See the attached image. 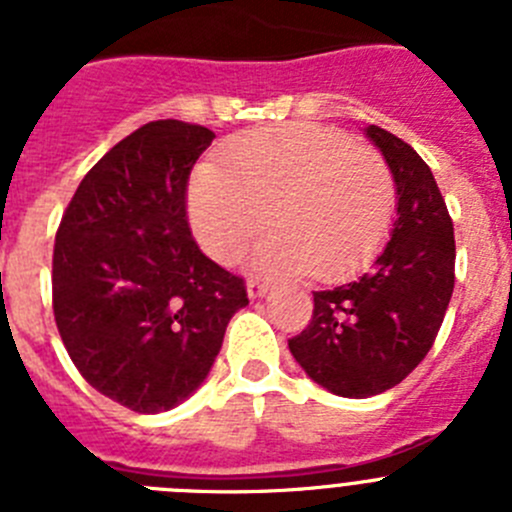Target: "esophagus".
<instances>
[{
	"instance_id": "34e87169",
	"label": "esophagus",
	"mask_w": 512,
	"mask_h": 512,
	"mask_svg": "<svg viewBox=\"0 0 512 512\" xmlns=\"http://www.w3.org/2000/svg\"><path fill=\"white\" fill-rule=\"evenodd\" d=\"M246 289H248V297H251V300H256V297H264L266 292H269V284L261 282V279L251 277L246 282Z\"/></svg>"
}]
</instances>
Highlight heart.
Segmentation results:
<instances>
[{"label": "heart", "instance_id": "b5f03b06", "mask_svg": "<svg viewBox=\"0 0 512 512\" xmlns=\"http://www.w3.org/2000/svg\"><path fill=\"white\" fill-rule=\"evenodd\" d=\"M277 233L256 251L271 274L336 279L382 246L395 215V176L374 148L315 122L259 128L197 171L189 217L220 264L241 261L261 230Z\"/></svg>", "mask_w": 512, "mask_h": 512}]
</instances>
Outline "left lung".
<instances>
[{"label":"left lung","mask_w":512,"mask_h":512,"mask_svg":"<svg viewBox=\"0 0 512 512\" xmlns=\"http://www.w3.org/2000/svg\"><path fill=\"white\" fill-rule=\"evenodd\" d=\"M397 187V217L369 271L312 292V318L289 351L307 377L341 397L379 395L431 351L454 292V223L423 158L397 135L369 125Z\"/></svg>","instance_id":"1"}]
</instances>
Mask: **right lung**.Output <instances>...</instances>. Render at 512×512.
<instances>
[{"mask_svg":"<svg viewBox=\"0 0 512 512\" xmlns=\"http://www.w3.org/2000/svg\"><path fill=\"white\" fill-rule=\"evenodd\" d=\"M212 138L194 122H148L89 169L56 230L63 346L94 390L135 413L187 400L248 305L246 282L189 228V174Z\"/></svg>","mask_w":512,"mask_h":512,"instance_id":"1","label":"right lung"}]
</instances>
